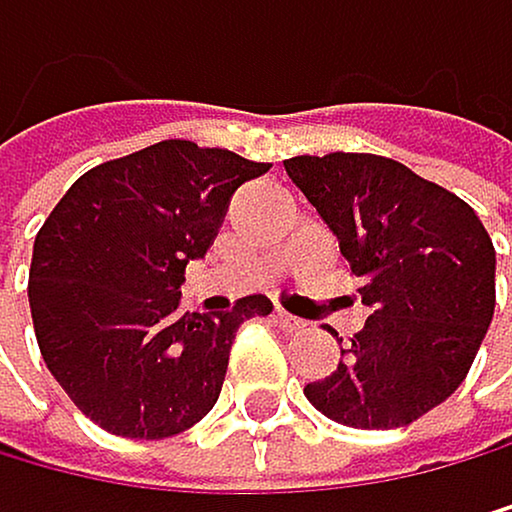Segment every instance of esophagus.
Segmentation results:
<instances>
[{
  "label": "esophagus",
  "mask_w": 512,
  "mask_h": 512,
  "mask_svg": "<svg viewBox=\"0 0 512 512\" xmlns=\"http://www.w3.org/2000/svg\"><path fill=\"white\" fill-rule=\"evenodd\" d=\"M275 323H278V327H282L285 333H301V330L307 327V323H304L301 317L282 311V307H278V311H275Z\"/></svg>",
  "instance_id": "obj_1"
}]
</instances>
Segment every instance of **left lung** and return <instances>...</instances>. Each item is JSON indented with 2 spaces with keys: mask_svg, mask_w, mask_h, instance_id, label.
Returning <instances> with one entry per match:
<instances>
[{
  "mask_svg": "<svg viewBox=\"0 0 512 512\" xmlns=\"http://www.w3.org/2000/svg\"><path fill=\"white\" fill-rule=\"evenodd\" d=\"M372 307L336 372L304 394L356 430L420 420L462 385L494 317V243L458 195L375 153L285 160ZM343 343V340H340Z\"/></svg>",
  "mask_w": 512,
  "mask_h": 512,
  "instance_id": "obj_1",
  "label": "left lung"
}]
</instances>
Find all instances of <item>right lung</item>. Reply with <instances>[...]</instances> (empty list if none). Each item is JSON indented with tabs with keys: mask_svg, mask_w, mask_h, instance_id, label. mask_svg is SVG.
<instances>
[{
	"mask_svg": "<svg viewBox=\"0 0 512 512\" xmlns=\"http://www.w3.org/2000/svg\"><path fill=\"white\" fill-rule=\"evenodd\" d=\"M269 163L163 140L79 176L34 237L28 301L37 346L102 430L166 439L217 404L243 320L266 295L221 314H179L185 266L205 259L234 192Z\"/></svg>",
	"mask_w": 512,
	"mask_h": 512,
	"instance_id": "right-lung-1",
	"label": "right lung"
}]
</instances>
